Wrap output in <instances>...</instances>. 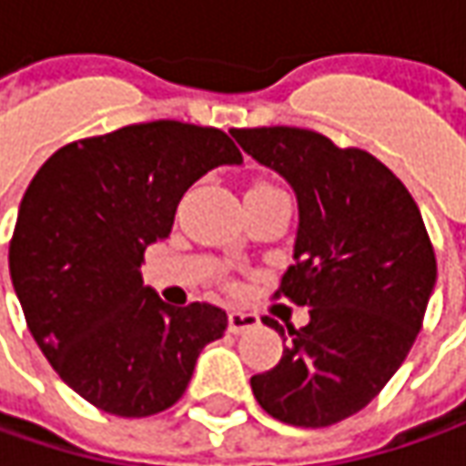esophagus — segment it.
Returning <instances> with one entry per match:
<instances>
[{"label":"esophagus","mask_w":466,"mask_h":466,"mask_svg":"<svg viewBox=\"0 0 466 466\" xmlns=\"http://www.w3.org/2000/svg\"><path fill=\"white\" fill-rule=\"evenodd\" d=\"M258 322H260L258 314L239 312V309L229 312V332H232V335H239V332H245V329L258 328Z\"/></svg>","instance_id":"esophagus-1"}]
</instances>
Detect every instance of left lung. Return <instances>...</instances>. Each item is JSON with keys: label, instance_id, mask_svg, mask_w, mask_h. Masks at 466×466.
I'll list each match as a JSON object with an SVG mask.
<instances>
[{"label": "left lung", "instance_id": "obj_1", "mask_svg": "<svg viewBox=\"0 0 466 466\" xmlns=\"http://www.w3.org/2000/svg\"><path fill=\"white\" fill-rule=\"evenodd\" d=\"M299 206L294 265L276 297L309 307L304 328L263 322L283 338L279 366L249 379L260 408L301 428L363 410L402 366L436 286V255L418 203L392 169L361 149L291 128H232Z\"/></svg>", "mask_w": 466, "mask_h": 466}]
</instances>
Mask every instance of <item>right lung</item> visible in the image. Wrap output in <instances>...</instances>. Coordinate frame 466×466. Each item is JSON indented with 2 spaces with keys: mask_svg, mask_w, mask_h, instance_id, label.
Instances as JSON below:
<instances>
[{
  "mask_svg": "<svg viewBox=\"0 0 466 466\" xmlns=\"http://www.w3.org/2000/svg\"><path fill=\"white\" fill-rule=\"evenodd\" d=\"M239 162L218 128L154 121L66 144L30 180L9 276L43 356L89 405L121 418L172 408L203 345L224 335V309L169 307L141 263L185 190Z\"/></svg>",
  "mask_w": 466,
  "mask_h": 466,
  "instance_id": "1",
  "label": "right lung"
}]
</instances>
